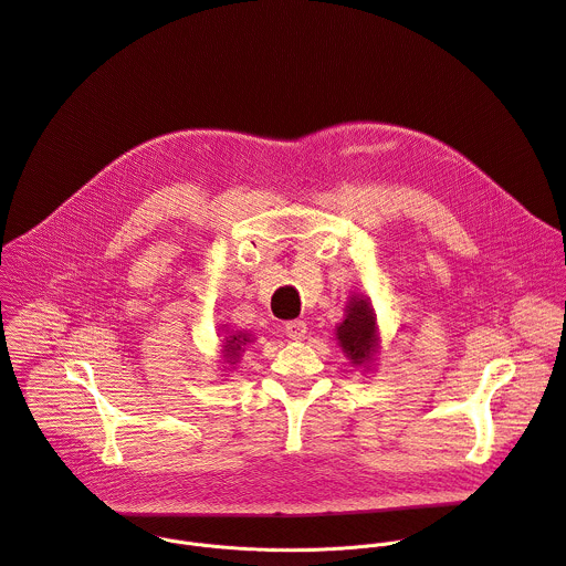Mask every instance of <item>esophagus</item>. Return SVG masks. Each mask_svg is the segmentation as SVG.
<instances>
[{"label":"esophagus","mask_w":566,"mask_h":566,"mask_svg":"<svg viewBox=\"0 0 566 566\" xmlns=\"http://www.w3.org/2000/svg\"><path fill=\"white\" fill-rule=\"evenodd\" d=\"M284 334H286V338H291V340H304V336H306V322H302V319H291V322H286Z\"/></svg>","instance_id":"obj_1"}]
</instances>
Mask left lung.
Instances as JSON below:
<instances>
[{
	"mask_svg": "<svg viewBox=\"0 0 566 566\" xmlns=\"http://www.w3.org/2000/svg\"><path fill=\"white\" fill-rule=\"evenodd\" d=\"M336 338L352 367L369 371L380 352L378 319L371 300L363 293H352L345 306V317L336 325Z\"/></svg>",
	"mask_w": 566,
	"mask_h": 566,
	"instance_id": "8db88e82",
	"label": "left lung"
}]
</instances>
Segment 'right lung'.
Instances as JSON below:
<instances>
[{
    "mask_svg": "<svg viewBox=\"0 0 566 566\" xmlns=\"http://www.w3.org/2000/svg\"><path fill=\"white\" fill-rule=\"evenodd\" d=\"M219 338H221V352H219L221 371H230V369L239 363L241 354H244L247 347L255 340L253 334L239 332V329L234 332V329H230V327H226V325L219 327Z\"/></svg>",
    "mask_w": 566,
    "mask_h": 566,
    "instance_id": "add662e5",
    "label": "right lung"
}]
</instances>
